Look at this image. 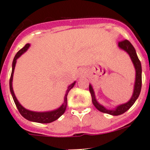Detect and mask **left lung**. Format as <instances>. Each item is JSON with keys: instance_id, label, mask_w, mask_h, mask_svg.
Returning a JSON list of instances; mask_svg holds the SVG:
<instances>
[{"instance_id": "8db88e82", "label": "left lung", "mask_w": 150, "mask_h": 150, "mask_svg": "<svg viewBox=\"0 0 150 150\" xmlns=\"http://www.w3.org/2000/svg\"><path fill=\"white\" fill-rule=\"evenodd\" d=\"M118 46L120 49L126 52L129 55L130 58H131L134 64V66L135 71H136V77H135L134 92L131 99L125 104H122L121 105L117 106L115 109L107 110L104 106H102L101 104H100L97 101L93 88L91 86V85H89V91L91 93V100H92L94 106L100 112L112 115V116H119V115L122 114V113L126 112L128 110H129L131 107L134 104V102L136 101V100L140 95L141 86H142V67H141V64H140V60H139L137 53H136L134 47L132 46V43H130L128 40H124L119 42Z\"/></svg>"}]
</instances>
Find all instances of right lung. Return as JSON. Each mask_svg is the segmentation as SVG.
Instances as JSON below:
<instances>
[{"label":"right lung","instance_id":"obj_1","mask_svg":"<svg viewBox=\"0 0 150 150\" xmlns=\"http://www.w3.org/2000/svg\"><path fill=\"white\" fill-rule=\"evenodd\" d=\"M30 44L27 43L25 46H24L23 48L21 49L19 51L16 53V55L14 57V59L13 61V67H12V74L11 76H10V92H11V95L13 96V98L14 102H15L16 106L17 109H18V112H20V114L23 116L25 119L29 120V121L31 122H39V123H50L52 122L55 121L56 120H58L59 117H60L62 115L64 114V112H65L66 107H67V96L68 92L70 91V90L74 86L75 83L71 84L67 88V91H66L65 95H64V103L62 104V105L59 108L55 110L52 111H48V112H34V111H30L24 108L20 104L19 102L17 100L16 97L15 96V94H14V91L13 89V73H14V69H15L16 63V60L22 55V54L25 52L27 51L28 49L29 48Z\"/></svg>","mask_w":150,"mask_h":150}]
</instances>
